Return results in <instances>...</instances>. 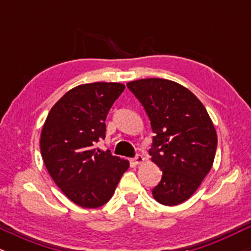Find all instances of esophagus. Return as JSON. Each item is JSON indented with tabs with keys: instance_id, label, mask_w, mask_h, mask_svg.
Segmentation results:
<instances>
[{
	"instance_id": "obj_1",
	"label": "esophagus",
	"mask_w": 251,
	"mask_h": 251,
	"mask_svg": "<svg viewBox=\"0 0 251 251\" xmlns=\"http://www.w3.org/2000/svg\"><path fill=\"white\" fill-rule=\"evenodd\" d=\"M144 160H145V158H144L142 154H137V155H135V157L133 158V163L137 164V165H139V164L144 163Z\"/></svg>"
}]
</instances>
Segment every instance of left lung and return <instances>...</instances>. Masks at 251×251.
Returning <instances> with one entry per match:
<instances>
[{
  "mask_svg": "<svg viewBox=\"0 0 251 251\" xmlns=\"http://www.w3.org/2000/svg\"><path fill=\"white\" fill-rule=\"evenodd\" d=\"M151 122L153 143L149 153L163 171L152 190L163 205L189 200L214 164L217 133L197 97L179 83L150 77L127 83Z\"/></svg>",
  "mask_w": 251,
  "mask_h": 251,
  "instance_id": "8db88e82",
  "label": "left lung"
}]
</instances>
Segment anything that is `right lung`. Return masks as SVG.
Listing matches in <instances>:
<instances>
[{
    "mask_svg": "<svg viewBox=\"0 0 251 251\" xmlns=\"http://www.w3.org/2000/svg\"><path fill=\"white\" fill-rule=\"evenodd\" d=\"M125 89L119 82H93L72 88L51 107L43 124L40 149L47 171L73 203L96 209L111 200L129 163L101 151L109 108Z\"/></svg>",
    "mask_w": 251,
    "mask_h": 251,
    "instance_id": "add662e5",
    "label": "right lung"
}]
</instances>
